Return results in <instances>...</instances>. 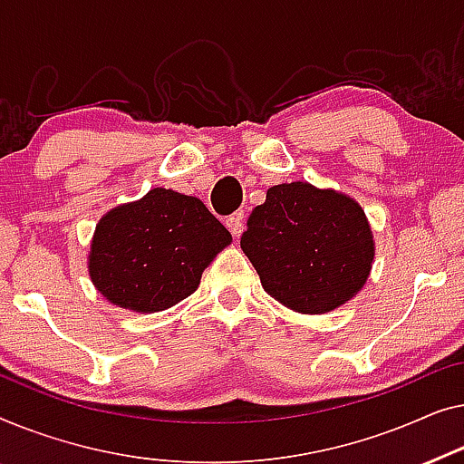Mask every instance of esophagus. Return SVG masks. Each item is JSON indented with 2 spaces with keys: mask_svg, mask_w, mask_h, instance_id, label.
Masks as SVG:
<instances>
[{
  "mask_svg": "<svg viewBox=\"0 0 464 464\" xmlns=\"http://www.w3.org/2000/svg\"><path fill=\"white\" fill-rule=\"evenodd\" d=\"M227 227H229L233 237H239L241 231H244V214L241 212L231 214V217L227 218Z\"/></svg>",
  "mask_w": 464,
  "mask_h": 464,
  "instance_id": "obj_1",
  "label": "esophagus"
}]
</instances>
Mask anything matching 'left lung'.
I'll return each instance as SVG.
<instances>
[{
	"instance_id": "obj_1",
	"label": "left lung",
	"mask_w": 464,
	"mask_h": 464,
	"mask_svg": "<svg viewBox=\"0 0 464 464\" xmlns=\"http://www.w3.org/2000/svg\"><path fill=\"white\" fill-rule=\"evenodd\" d=\"M265 292L298 313H328L363 288L374 241L357 201L309 182L266 191L241 235Z\"/></svg>"
}]
</instances>
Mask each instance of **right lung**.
<instances>
[{
	"instance_id": "right-lung-1",
	"label": "right lung",
	"mask_w": 464,
	"mask_h": 464,
	"mask_svg": "<svg viewBox=\"0 0 464 464\" xmlns=\"http://www.w3.org/2000/svg\"><path fill=\"white\" fill-rule=\"evenodd\" d=\"M231 244V233L191 195L151 188L96 225L90 277L113 304L164 311L198 290L201 273Z\"/></svg>"
}]
</instances>
